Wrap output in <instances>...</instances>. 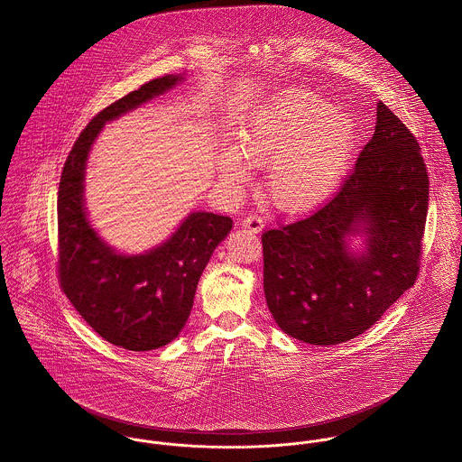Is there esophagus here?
<instances>
[{
  "label": "esophagus",
  "mask_w": 462,
  "mask_h": 462,
  "mask_svg": "<svg viewBox=\"0 0 462 462\" xmlns=\"http://www.w3.org/2000/svg\"><path fill=\"white\" fill-rule=\"evenodd\" d=\"M243 228H246L248 232H260L263 228V217L256 213H251L243 219Z\"/></svg>",
  "instance_id": "1"
}]
</instances>
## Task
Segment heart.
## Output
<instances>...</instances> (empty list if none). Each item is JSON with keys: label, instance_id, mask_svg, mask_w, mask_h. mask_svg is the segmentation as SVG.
I'll return each mask as SVG.
<instances>
[{"label": "heart", "instance_id": "heart-1", "mask_svg": "<svg viewBox=\"0 0 462 462\" xmlns=\"http://www.w3.org/2000/svg\"><path fill=\"white\" fill-rule=\"evenodd\" d=\"M356 143L352 119L328 100L304 89L284 91L249 121L243 151L223 154V174L245 184L249 165H269L265 191L284 213H306L330 197Z\"/></svg>", "mask_w": 462, "mask_h": 462}]
</instances>
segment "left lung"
<instances>
[{
	"label": "left lung",
	"instance_id": "1",
	"mask_svg": "<svg viewBox=\"0 0 462 462\" xmlns=\"http://www.w3.org/2000/svg\"><path fill=\"white\" fill-rule=\"evenodd\" d=\"M427 206L420 143L380 102L374 135L337 191L310 216L262 234L263 291L276 323L321 346L365 332L417 282ZM358 229L368 251L354 257L344 237Z\"/></svg>",
	"mask_w": 462,
	"mask_h": 462
}]
</instances>
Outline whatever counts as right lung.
Wrapping results in <instances>:
<instances>
[{
  "instance_id": "add662e5",
  "label": "right lung",
  "mask_w": 462,
  "mask_h": 462,
  "mask_svg": "<svg viewBox=\"0 0 462 462\" xmlns=\"http://www.w3.org/2000/svg\"><path fill=\"white\" fill-rule=\"evenodd\" d=\"M163 75L98 112L80 132L65 162L58 189V280L77 313L106 341L132 352L165 346L189 317L199 280L232 217L189 214L162 246L123 256L104 245L82 206V180L91 143L106 121L176 86Z\"/></svg>"
}]
</instances>
